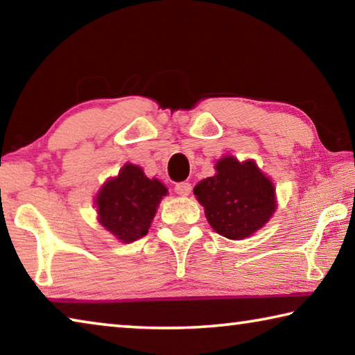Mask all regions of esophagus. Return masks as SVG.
<instances>
[{
    "label": "esophagus",
    "instance_id": "esophagus-1",
    "mask_svg": "<svg viewBox=\"0 0 355 355\" xmlns=\"http://www.w3.org/2000/svg\"><path fill=\"white\" fill-rule=\"evenodd\" d=\"M175 192L178 196H183V197H186V196H189L191 194V189H192V186H191V183H186V182H182V183H177L175 184Z\"/></svg>",
    "mask_w": 355,
    "mask_h": 355
}]
</instances>
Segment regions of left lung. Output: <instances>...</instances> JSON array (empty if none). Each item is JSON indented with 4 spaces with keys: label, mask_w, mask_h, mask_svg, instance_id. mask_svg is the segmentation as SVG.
Here are the masks:
<instances>
[{
    "label": "left lung",
    "mask_w": 355,
    "mask_h": 355,
    "mask_svg": "<svg viewBox=\"0 0 355 355\" xmlns=\"http://www.w3.org/2000/svg\"><path fill=\"white\" fill-rule=\"evenodd\" d=\"M214 177L196 186L194 194L214 232L228 239H243L266 224L275 209L274 184L254 161L239 163L225 156Z\"/></svg>",
    "instance_id": "1"
}]
</instances>
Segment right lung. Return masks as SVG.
I'll return each instance as SVG.
<instances>
[{
    "mask_svg": "<svg viewBox=\"0 0 355 355\" xmlns=\"http://www.w3.org/2000/svg\"><path fill=\"white\" fill-rule=\"evenodd\" d=\"M166 194L163 183L147 178L141 167L125 164L98 192L100 224L120 241L133 243L147 235L156 207Z\"/></svg>",
    "mask_w": 355,
    "mask_h": 355,
    "instance_id": "1",
    "label": "right lung"
}]
</instances>
